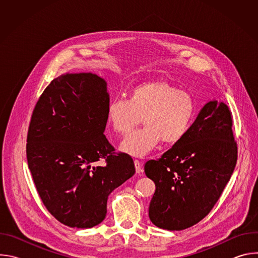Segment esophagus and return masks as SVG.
Wrapping results in <instances>:
<instances>
[{
  "label": "esophagus",
  "instance_id": "obj_1",
  "mask_svg": "<svg viewBox=\"0 0 258 258\" xmlns=\"http://www.w3.org/2000/svg\"><path fill=\"white\" fill-rule=\"evenodd\" d=\"M134 163H135L136 171H137L138 173L142 172V171H143V166H142V164H141V161H140L139 159H135V160H134Z\"/></svg>",
  "mask_w": 258,
  "mask_h": 258
}]
</instances>
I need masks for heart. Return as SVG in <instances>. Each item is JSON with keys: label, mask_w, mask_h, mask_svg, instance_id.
Returning <instances> with one entry per match:
<instances>
[{"label": "heart", "mask_w": 258, "mask_h": 258, "mask_svg": "<svg viewBox=\"0 0 258 258\" xmlns=\"http://www.w3.org/2000/svg\"><path fill=\"white\" fill-rule=\"evenodd\" d=\"M197 113V103L189 92L178 90L165 80H154L135 86L128 99H114L108 104L107 120L112 130L125 136L140 122L144 127L132 133L121 150L145 156L160 144L178 143L190 130Z\"/></svg>", "instance_id": "1"}]
</instances>
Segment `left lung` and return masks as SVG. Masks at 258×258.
<instances>
[{"label": "left lung", "instance_id": "1", "mask_svg": "<svg viewBox=\"0 0 258 258\" xmlns=\"http://www.w3.org/2000/svg\"><path fill=\"white\" fill-rule=\"evenodd\" d=\"M233 115L224 102L210 101L172 148L145 164L156 186L149 217L168 231L188 229L203 219L222 195L236 166Z\"/></svg>", "mask_w": 258, "mask_h": 258}]
</instances>
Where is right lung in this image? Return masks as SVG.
Instances as JSON below:
<instances>
[{
    "mask_svg": "<svg viewBox=\"0 0 258 258\" xmlns=\"http://www.w3.org/2000/svg\"><path fill=\"white\" fill-rule=\"evenodd\" d=\"M108 104L103 79L67 73L50 83L31 114L26 157L35 189L48 211L70 228L99 225L109 194L136 172L133 158L115 152L104 135Z\"/></svg>",
    "mask_w": 258,
    "mask_h": 258,
    "instance_id": "add662e5",
    "label": "right lung"
}]
</instances>
